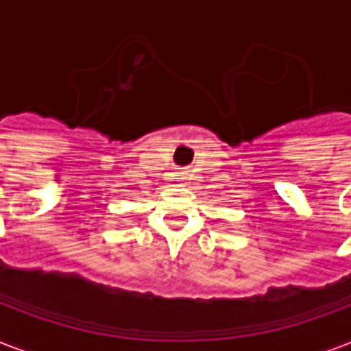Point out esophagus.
<instances>
[{
  "label": "esophagus",
  "instance_id": "34e87169",
  "mask_svg": "<svg viewBox=\"0 0 351 351\" xmlns=\"http://www.w3.org/2000/svg\"><path fill=\"white\" fill-rule=\"evenodd\" d=\"M178 176H180L182 180H186L187 176H189V171H187V169H182L180 173H178Z\"/></svg>",
  "mask_w": 351,
  "mask_h": 351
}]
</instances>
